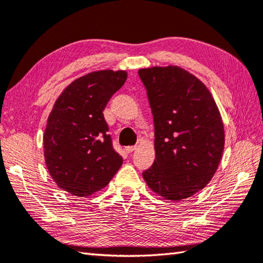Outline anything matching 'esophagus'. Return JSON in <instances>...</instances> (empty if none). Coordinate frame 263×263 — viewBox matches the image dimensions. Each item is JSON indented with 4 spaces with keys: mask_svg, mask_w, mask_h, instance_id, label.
<instances>
[{
    "mask_svg": "<svg viewBox=\"0 0 263 263\" xmlns=\"http://www.w3.org/2000/svg\"><path fill=\"white\" fill-rule=\"evenodd\" d=\"M137 147L136 146H128V147H125V152L126 153H132L133 151H136Z\"/></svg>",
    "mask_w": 263,
    "mask_h": 263,
    "instance_id": "1",
    "label": "esophagus"
}]
</instances>
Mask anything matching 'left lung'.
Here are the masks:
<instances>
[{
  "mask_svg": "<svg viewBox=\"0 0 263 263\" xmlns=\"http://www.w3.org/2000/svg\"><path fill=\"white\" fill-rule=\"evenodd\" d=\"M154 116L153 166L142 173L148 188L179 202L205 188L222 157L224 124L201 80L175 65L138 70Z\"/></svg>",
  "mask_w": 263,
  "mask_h": 263,
  "instance_id": "1",
  "label": "left lung"
}]
</instances>
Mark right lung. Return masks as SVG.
<instances>
[{
    "instance_id": "add662e5",
    "label": "right lung",
    "mask_w": 263,
    "mask_h": 263,
    "mask_svg": "<svg viewBox=\"0 0 263 263\" xmlns=\"http://www.w3.org/2000/svg\"><path fill=\"white\" fill-rule=\"evenodd\" d=\"M126 78V70L90 72L69 83L53 105L43 138L44 158L53 181L70 195L97 193L122 166L103 110Z\"/></svg>"
}]
</instances>
